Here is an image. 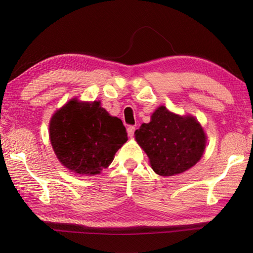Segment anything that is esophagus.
Masks as SVG:
<instances>
[{
	"mask_svg": "<svg viewBox=\"0 0 253 253\" xmlns=\"http://www.w3.org/2000/svg\"><path fill=\"white\" fill-rule=\"evenodd\" d=\"M135 130H136V127L135 126H129L127 128V132H128V136L132 137L135 135Z\"/></svg>",
	"mask_w": 253,
	"mask_h": 253,
	"instance_id": "obj_1",
	"label": "esophagus"
}]
</instances>
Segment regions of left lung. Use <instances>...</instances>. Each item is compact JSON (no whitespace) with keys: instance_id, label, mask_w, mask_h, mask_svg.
<instances>
[{"instance_id":"obj_1","label":"left lung","mask_w":253,"mask_h":253,"mask_svg":"<svg viewBox=\"0 0 253 253\" xmlns=\"http://www.w3.org/2000/svg\"><path fill=\"white\" fill-rule=\"evenodd\" d=\"M136 140L161 176L184 173L196 165L206 148L202 127L191 116H179L160 106L151 122L135 131Z\"/></svg>"}]
</instances>
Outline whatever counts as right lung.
<instances>
[{
	"label": "right lung",
	"mask_w": 253,
	"mask_h": 253,
	"mask_svg": "<svg viewBox=\"0 0 253 253\" xmlns=\"http://www.w3.org/2000/svg\"><path fill=\"white\" fill-rule=\"evenodd\" d=\"M50 139L66 169L80 175H95L112 163L128 138L123 122L110 116L100 101L72 100L53 115Z\"/></svg>",
	"instance_id": "obj_1"
}]
</instances>
